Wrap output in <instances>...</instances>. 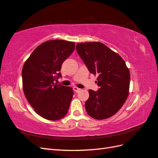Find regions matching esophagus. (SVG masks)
<instances>
[{
	"mask_svg": "<svg viewBox=\"0 0 158 158\" xmlns=\"http://www.w3.org/2000/svg\"><path fill=\"white\" fill-rule=\"evenodd\" d=\"M73 90L75 92H79L80 90H81V89L79 88H77V87H76V86H75V87H73Z\"/></svg>",
	"mask_w": 158,
	"mask_h": 158,
	"instance_id": "obj_1",
	"label": "esophagus"
}]
</instances>
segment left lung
Instances as JSON below:
<instances>
[{"label":"left lung","mask_w":158,"mask_h":158,"mask_svg":"<svg viewBox=\"0 0 158 158\" xmlns=\"http://www.w3.org/2000/svg\"><path fill=\"white\" fill-rule=\"evenodd\" d=\"M76 49L89 71L98 75L100 88L89 90L86 111L96 119L109 118L122 108L128 96L129 69L122 57L102 43H78Z\"/></svg>","instance_id":"8db88e82"}]
</instances>
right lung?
Returning a JSON list of instances; mask_svg holds the SVG:
<instances>
[{
  "instance_id": "add662e5",
  "label": "right lung",
  "mask_w": 158,
  "mask_h": 158,
  "mask_svg": "<svg viewBox=\"0 0 158 158\" xmlns=\"http://www.w3.org/2000/svg\"><path fill=\"white\" fill-rule=\"evenodd\" d=\"M75 43L51 40L39 45L22 69L23 90L36 113L48 120L63 118L73 96L70 87L54 83L61 77V66L75 49Z\"/></svg>"
}]
</instances>
